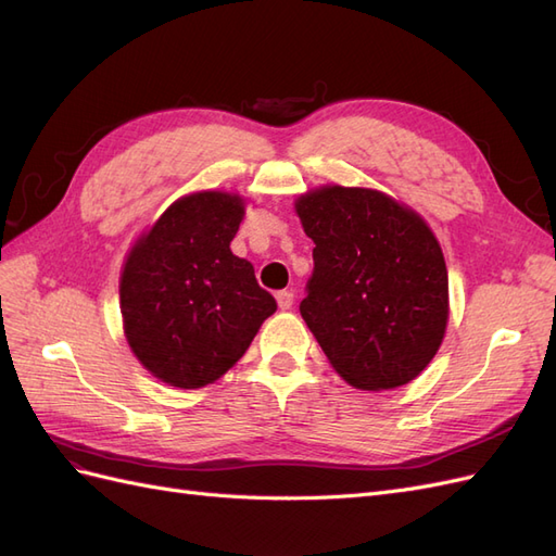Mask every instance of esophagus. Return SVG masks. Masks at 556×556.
<instances>
[{"label": "esophagus", "mask_w": 556, "mask_h": 556, "mask_svg": "<svg viewBox=\"0 0 556 556\" xmlns=\"http://www.w3.org/2000/svg\"><path fill=\"white\" fill-rule=\"evenodd\" d=\"M276 301H278L280 311H290L292 304H294V292L292 290H282V292L276 294Z\"/></svg>", "instance_id": "34e87169"}]
</instances>
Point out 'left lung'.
Here are the masks:
<instances>
[{"mask_svg": "<svg viewBox=\"0 0 556 556\" xmlns=\"http://www.w3.org/2000/svg\"><path fill=\"white\" fill-rule=\"evenodd\" d=\"M313 239L301 317L348 384L394 390L425 371L447 329V266L425 217L371 188L296 197Z\"/></svg>", "mask_w": 556, "mask_h": 556, "instance_id": "1", "label": "left lung"}]
</instances>
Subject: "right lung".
I'll list each match as a JSON object with an SVG mask.
<instances>
[{
	"instance_id": "1",
	"label": "right lung",
	"mask_w": 556,
	"mask_h": 556,
	"mask_svg": "<svg viewBox=\"0 0 556 556\" xmlns=\"http://www.w3.org/2000/svg\"><path fill=\"white\" fill-rule=\"evenodd\" d=\"M243 215L245 199L237 192L185 194L127 252L125 339L146 371L178 390L223 378L276 313L255 268L229 248Z\"/></svg>"
}]
</instances>
